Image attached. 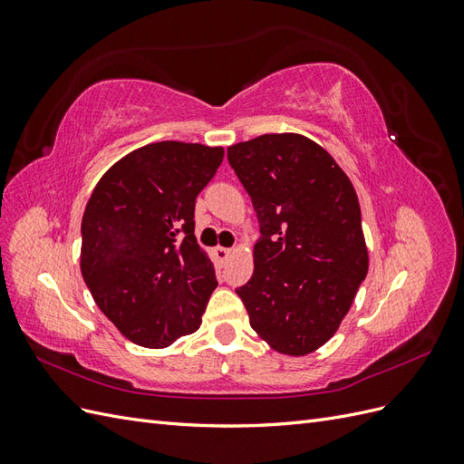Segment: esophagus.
<instances>
[{"mask_svg":"<svg viewBox=\"0 0 464 464\" xmlns=\"http://www.w3.org/2000/svg\"><path fill=\"white\" fill-rule=\"evenodd\" d=\"M215 256H217V261L218 263H227V259L232 256V249L228 247H215Z\"/></svg>","mask_w":464,"mask_h":464,"instance_id":"obj_1","label":"esophagus"}]
</instances>
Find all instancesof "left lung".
<instances>
[{"mask_svg": "<svg viewBox=\"0 0 464 464\" xmlns=\"http://www.w3.org/2000/svg\"><path fill=\"white\" fill-rule=\"evenodd\" d=\"M257 213L254 275L237 288L249 325L273 350L305 356L341 327L368 275L353 181L300 133H265L228 147Z\"/></svg>", "mask_w": 464, "mask_h": 464, "instance_id": "8db88e82", "label": "left lung"}]
</instances>
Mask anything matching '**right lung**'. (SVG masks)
<instances>
[{
  "label": "right lung",
  "mask_w": 464,
  "mask_h": 464,
  "mask_svg": "<svg viewBox=\"0 0 464 464\" xmlns=\"http://www.w3.org/2000/svg\"><path fill=\"white\" fill-rule=\"evenodd\" d=\"M222 147L160 141L98 179L81 222V273L96 305L131 343L166 348L199 329L215 265L195 237V199Z\"/></svg>",
  "instance_id": "add662e5"
}]
</instances>
